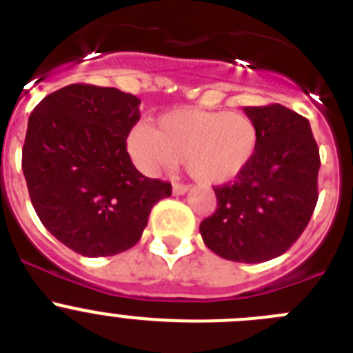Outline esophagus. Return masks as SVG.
<instances>
[{"mask_svg": "<svg viewBox=\"0 0 353 353\" xmlns=\"http://www.w3.org/2000/svg\"><path fill=\"white\" fill-rule=\"evenodd\" d=\"M188 190H190V186H188V184H179V183L172 184V193H174V195H177V196L184 195Z\"/></svg>", "mask_w": 353, "mask_h": 353, "instance_id": "esophagus-1", "label": "esophagus"}]
</instances>
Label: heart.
I'll list each match as a JSON object with an SVG mask.
<instances>
[{"mask_svg": "<svg viewBox=\"0 0 353 353\" xmlns=\"http://www.w3.org/2000/svg\"><path fill=\"white\" fill-rule=\"evenodd\" d=\"M259 144L252 118L232 111L174 110L157 127L139 125L128 134L127 151L146 174L186 161L193 179L207 186L235 181L254 160Z\"/></svg>", "mask_w": 353, "mask_h": 353, "instance_id": "1", "label": "heart"}]
</instances>
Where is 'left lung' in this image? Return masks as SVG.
<instances>
[{"instance_id": "1", "label": "left lung", "mask_w": 353, "mask_h": 353, "mask_svg": "<svg viewBox=\"0 0 353 353\" xmlns=\"http://www.w3.org/2000/svg\"><path fill=\"white\" fill-rule=\"evenodd\" d=\"M243 113L258 125V151L233 183L214 188L217 209L200 223V235L221 258L263 263L284 254L310 221L321 157L301 114L281 104Z\"/></svg>"}]
</instances>
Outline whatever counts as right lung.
I'll use <instances>...</instances> for the list:
<instances>
[{
  "label": "right lung",
  "mask_w": 353,
  "mask_h": 353,
  "mask_svg": "<svg viewBox=\"0 0 353 353\" xmlns=\"http://www.w3.org/2000/svg\"><path fill=\"white\" fill-rule=\"evenodd\" d=\"M141 101L111 87L74 83L32 110L22 170L43 226L87 258L114 256L139 242L170 183L134 167L127 136Z\"/></svg>",
  "instance_id": "1"
}]
</instances>
